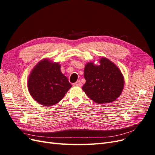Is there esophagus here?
I'll list each match as a JSON object with an SVG mask.
<instances>
[{"label":"esophagus","mask_w":155,"mask_h":155,"mask_svg":"<svg viewBox=\"0 0 155 155\" xmlns=\"http://www.w3.org/2000/svg\"><path fill=\"white\" fill-rule=\"evenodd\" d=\"M73 85L76 86V87H81V83L80 81H77L76 83H73Z\"/></svg>","instance_id":"1"}]
</instances>
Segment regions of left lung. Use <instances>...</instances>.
Instances as JSON below:
<instances>
[{
  "mask_svg": "<svg viewBox=\"0 0 155 155\" xmlns=\"http://www.w3.org/2000/svg\"><path fill=\"white\" fill-rule=\"evenodd\" d=\"M99 66L93 63L86 64L82 89L88 97L99 104L116 100L123 91L124 79L119 68L107 58H101Z\"/></svg>",
  "mask_w": 155,
  "mask_h": 155,
  "instance_id": "8db88e82",
  "label": "left lung"
}]
</instances>
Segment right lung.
Instances as JSON below:
<instances>
[{"mask_svg": "<svg viewBox=\"0 0 155 155\" xmlns=\"http://www.w3.org/2000/svg\"><path fill=\"white\" fill-rule=\"evenodd\" d=\"M28 86L32 97L45 106L57 104L72 87L61 72L59 64L47 59L41 61L32 70Z\"/></svg>", "mask_w": 155, "mask_h": 155, "instance_id": "obj_1", "label": "right lung"}]
</instances>
